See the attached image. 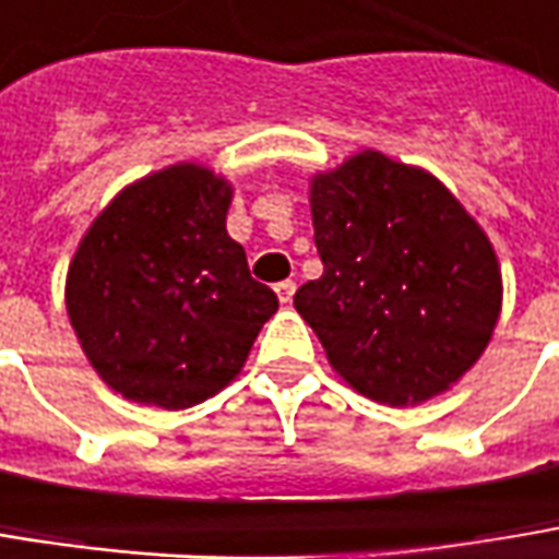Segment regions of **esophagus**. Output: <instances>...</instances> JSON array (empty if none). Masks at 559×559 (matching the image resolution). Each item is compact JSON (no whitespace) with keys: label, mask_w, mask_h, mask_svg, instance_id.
<instances>
[{"label":"esophagus","mask_w":559,"mask_h":559,"mask_svg":"<svg viewBox=\"0 0 559 559\" xmlns=\"http://www.w3.org/2000/svg\"><path fill=\"white\" fill-rule=\"evenodd\" d=\"M276 296H280V301H283V305H289V301H293V296H296V283H293V280H283V283H276Z\"/></svg>","instance_id":"1"}]
</instances>
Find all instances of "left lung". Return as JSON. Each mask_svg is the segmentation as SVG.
<instances>
[{
  "label": "left lung",
  "instance_id": "1",
  "mask_svg": "<svg viewBox=\"0 0 559 559\" xmlns=\"http://www.w3.org/2000/svg\"><path fill=\"white\" fill-rule=\"evenodd\" d=\"M324 273L296 293L331 369L369 401L414 407L484 356L502 308L487 231L423 171L362 148L311 175Z\"/></svg>",
  "mask_w": 559,
  "mask_h": 559
}]
</instances>
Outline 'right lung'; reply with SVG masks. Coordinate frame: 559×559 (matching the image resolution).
Instances as JSON below:
<instances>
[{
  "instance_id": "right-lung-1",
  "label": "right lung",
  "mask_w": 559,
  "mask_h": 559,
  "mask_svg": "<svg viewBox=\"0 0 559 559\" xmlns=\"http://www.w3.org/2000/svg\"><path fill=\"white\" fill-rule=\"evenodd\" d=\"M235 187L178 162L123 187L82 235L66 311L100 381L127 401L183 411L238 379L280 308L228 238Z\"/></svg>"
}]
</instances>
